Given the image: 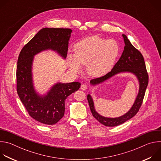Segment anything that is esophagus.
I'll return each mask as SVG.
<instances>
[{
  "mask_svg": "<svg viewBox=\"0 0 161 161\" xmlns=\"http://www.w3.org/2000/svg\"><path fill=\"white\" fill-rule=\"evenodd\" d=\"M81 89L82 90H86L87 89V85L85 84H82L81 85Z\"/></svg>",
  "mask_w": 161,
  "mask_h": 161,
  "instance_id": "esophagus-1",
  "label": "esophagus"
}]
</instances>
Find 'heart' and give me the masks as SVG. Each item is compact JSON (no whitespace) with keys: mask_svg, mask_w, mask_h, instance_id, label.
<instances>
[{"mask_svg":"<svg viewBox=\"0 0 161 161\" xmlns=\"http://www.w3.org/2000/svg\"><path fill=\"white\" fill-rule=\"evenodd\" d=\"M74 50V55L67 56L71 71L78 73L81 70L80 65H86L88 75L99 78L111 69L119 53V46L113 39L92 36L78 42Z\"/></svg>","mask_w":161,"mask_h":161,"instance_id":"1","label":"heart"}]
</instances>
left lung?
<instances>
[{
    "mask_svg": "<svg viewBox=\"0 0 161 161\" xmlns=\"http://www.w3.org/2000/svg\"><path fill=\"white\" fill-rule=\"evenodd\" d=\"M122 36L125 42V47L119 61L114 65L110 72L102 77L91 80L90 83L92 86H95L104 82L117 74L130 73L136 76L139 81V92L131 108L122 116L116 118H108L101 115L95 109L92 97L90 94H88L87 99L93 117L101 124L108 127L119 125L136 115L142 106L148 83V75L142 54L133 47L127 36L122 34Z\"/></svg>",
    "mask_w": 161,
    "mask_h": 161,
    "instance_id": "obj_1",
    "label": "left lung"
}]
</instances>
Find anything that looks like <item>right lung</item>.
Returning <instances> with one entry per match:
<instances>
[{
	"label": "right lung",
	"instance_id": "1",
	"mask_svg": "<svg viewBox=\"0 0 161 161\" xmlns=\"http://www.w3.org/2000/svg\"><path fill=\"white\" fill-rule=\"evenodd\" d=\"M71 32L70 29L43 28L24 46L18 57L16 69L18 96L29 115L43 124H55L64 117L65 99L80 88L81 83H57L47 94H39L33 83L34 57L42 51L51 50L65 59Z\"/></svg>",
	"mask_w": 161,
	"mask_h": 161
}]
</instances>
